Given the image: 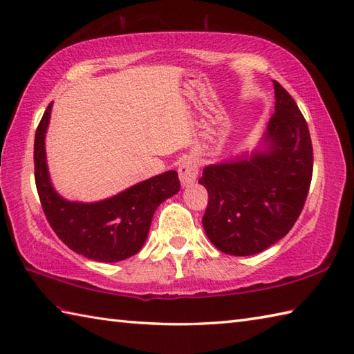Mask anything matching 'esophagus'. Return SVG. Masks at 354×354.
<instances>
[{"label": "esophagus", "mask_w": 354, "mask_h": 354, "mask_svg": "<svg viewBox=\"0 0 354 354\" xmlns=\"http://www.w3.org/2000/svg\"><path fill=\"white\" fill-rule=\"evenodd\" d=\"M179 181H181L183 187H189L196 181L198 178V164L195 159L184 158L181 164H179Z\"/></svg>", "instance_id": "esophagus-1"}]
</instances>
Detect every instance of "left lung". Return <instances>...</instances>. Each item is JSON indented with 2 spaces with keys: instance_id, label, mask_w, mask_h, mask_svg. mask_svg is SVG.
I'll return each instance as SVG.
<instances>
[{
  "instance_id": "8db88e82",
  "label": "left lung",
  "mask_w": 354,
  "mask_h": 354,
  "mask_svg": "<svg viewBox=\"0 0 354 354\" xmlns=\"http://www.w3.org/2000/svg\"><path fill=\"white\" fill-rule=\"evenodd\" d=\"M274 113L253 150L207 165L199 179L209 192L203 218L207 238L227 254L264 252L299 218L313 173L308 126L279 82Z\"/></svg>"
}]
</instances>
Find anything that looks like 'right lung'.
<instances>
[{
	"instance_id": "right-lung-1",
	"label": "right lung",
	"mask_w": 354,
	"mask_h": 354,
	"mask_svg": "<svg viewBox=\"0 0 354 354\" xmlns=\"http://www.w3.org/2000/svg\"><path fill=\"white\" fill-rule=\"evenodd\" d=\"M48 104L35 133V183L48 224L75 253L96 262H118L141 250L156 209L181 189L175 170L145 179L116 195L81 203L55 190L46 156V133L50 122Z\"/></svg>"
}]
</instances>
